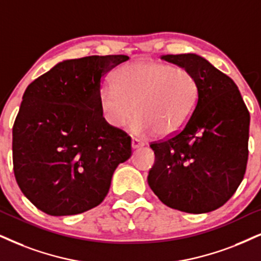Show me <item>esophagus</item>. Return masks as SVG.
Here are the masks:
<instances>
[{
    "mask_svg": "<svg viewBox=\"0 0 261 261\" xmlns=\"http://www.w3.org/2000/svg\"><path fill=\"white\" fill-rule=\"evenodd\" d=\"M131 146H133L134 149H137V148H141L144 146V142L138 140V138H133V141H131Z\"/></svg>",
    "mask_w": 261,
    "mask_h": 261,
    "instance_id": "esophagus-1",
    "label": "esophagus"
}]
</instances>
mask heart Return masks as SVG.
Wrapping results in <instances>:
<instances>
[{
	"label": "heart",
	"mask_w": 261,
	"mask_h": 261,
	"mask_svg": "<svg viewBox=\"0 0 261 261\" xmlns=\"http://www.w3.org/2000/svg\"><path fill=\"white\" fill-rule=\"evenodd\" d=\"M199 100L200 84L190 71L151 60L124 65L114 73L113 84L102 85L98 90L106 123L123 127L136 110L131 131L140 136L177 134L190 120Z\"/></svg>",
	"instance_id": "b5f03b06"
}]
</instances>
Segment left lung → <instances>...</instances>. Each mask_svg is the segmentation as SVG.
<instances>
[{
    "label": "left lung",
    "instance_id": "8db88e82",
    "mask_svg": "<svg viewBox=\"0 0 261 261\" xmlns=\"http://www.w3.org/2000/svg\"><path fill=\"white\" fill-rule=\"evenodd\" d=\"M161 59L195 75L200 100L182 130L150 143L148 184L161 202L187 213L222 207L242 182L248 160L249 112L231 78L197 54Z\"/></svg>",
    "mask_w": 261,
    "mask_h": 261
}]
</instances>
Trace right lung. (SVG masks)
Instances as JSON below:
<instances>
[{
	"label": "right lung",
	"mask_w": 261,
	"mask_h": 261,
	"mask_svg": "<svg viewBox=\"0 0 261 261\" xmlns=\"http://www.w3.org/2000/svg\"><path fill=\"white\" fill-rule=\"evenodd\" d=\"M126 55L59 62L26 88L13 126L16 183L49 216H73L103 201L131 138L102 117L98 90Z\"/></svg>",
	"instance_id": "obj_1"
}]
</instances>
